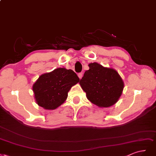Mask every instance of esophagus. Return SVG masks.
<instances>
[{
  "mask_svg": "<svg viewBox=\"0 0 156 156\" xmlns=\"http://www.w3.org/2000/svg\"><path fill=\"white\" fill-rule=\"evenodd\" d=\"M78 77H79L80 79H81V78H82V73H79V74H78Z\"/></svg>",
  "mask_w": 156,
  "mask_h": 156,
  "instance_id": "1",
  "label": "esophagus"
}]
</instances>
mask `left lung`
I'll return each instance as SVG.
<instances>
[{
    "instance_id": "8db88e82",
    "label": "left lung",
    "mask_w": 156,
    "mask_h": 156,
    "mask_svg": "<svg viewBox=\"0 0 156 156\" xmlns=\"http://www.w3.org/2000/svg\"><path fill=\"white\" fill-rule=\"evenodd\" d=\"M89 67L80 82L87 99L100 108H108L117 103L124 87L118 72L97 62L89 63Z\"/></svg>"
}]
</instances>
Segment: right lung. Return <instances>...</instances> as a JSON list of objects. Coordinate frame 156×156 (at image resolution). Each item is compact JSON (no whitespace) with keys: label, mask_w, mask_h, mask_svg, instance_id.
Here are the masks:
<instances>
[{"label":"right lung","mask_w":156,"mask_h":156,"mask_svg":"<svg viewBox=\"0 0 156 156\" xmlns=\"http://www.w3.org/2000/svg\"><path fill=\"white\" fill-rule=\"evenodd\" d=\"M79 81L73 70L63 67L43 74L32 86L36 102L44 109H56L66 100L69 90Z\"/></svg>","instance_id":"1"}]
</instances>
